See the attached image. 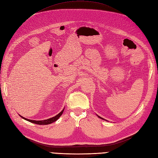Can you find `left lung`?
<instances>
[{"label":"left lung","mask_w":158,"mask_h":158,"mask_svg":"<svg viewBox=\"0 0 158 158\" xmlns=\"http://www.w3.org/2000/svg\"><path fill=\"white\" fill-rule=\"evenodd\" d=\"M98 118H101V119H104L103 118H101V117H99V116H98Z\"/></svg>","instance_id":"obj_1"}]
</instances>
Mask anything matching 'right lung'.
<instances>
[{
    "instance_id": "right-lung-1",
    "label": "right lung",
    "mask_w": 158,
    "mask_h": 158,
    "mask_svg": "<svg viewBox=\"0 0 158 158\" xmlns=\"http://www.w3.org/2000/svg\"><path fill=\"white\" fill-rule=\"evenodd\" d=\"M64 109L61 111L60 113H59L57 115H56L54 117H53V118H50V119H45V120H42V121H35V120H31V119H26L25 118H23V117H22L21 115H20V117L21 118H22L23 119L27 120L29 122H31V123H35V124H37V125H48V124H50L53 123V122L56 121L62 115V114H63V111H64Z\"/></svg>"
}]
</instances>
